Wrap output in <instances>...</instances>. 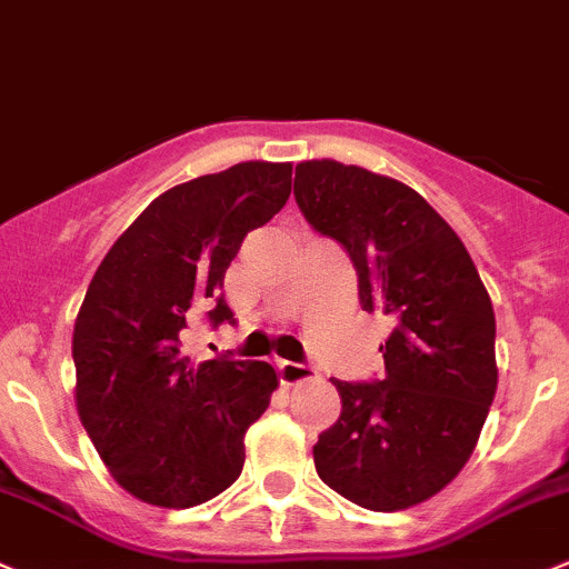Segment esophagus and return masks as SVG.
I'll list each match as a JSON object with an SVG mask.
<instances>
[{
    "label": "esophagus",
    "mask_w": 569,
    "mask_h": 569,
    "mask_svg": "<svg viewBox=\"0 0 569 569\" xmlns=\"http://www.w3.org/2000/svg\"><path fill=\"white\" fill-rule=\"evenodd\" d=\"M278 375H280V383L283 386H295L302 383L313 375V369L308 363H295V361H280L278 363Z\"/></svg>",
    "instance_id": "34e87169"
}]
</instances>
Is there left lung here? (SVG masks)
Here are the masks:
<instances>
[{"label":"left lung","instance_id":"1","mask_svg":"<svg viewBox=\"0 0 569 569\" xmlns=\"http://www.w3.org/2000/svg\"><path fill=\"white\" fill-rule=\"evenodd\" d=\"M295 197L352 258L363 311L395 322L383 378L333 380L341 413L313 465L363 509H411L459 476L481 437L498 389L492 300L456 230L400 180L322 158L297 163Z\"/></svg>","mask_w":569,"mask_h":569}]
</instances>
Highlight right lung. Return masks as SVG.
<instances>
[{"mask_svg": "<svg viewBox=\"0 0 569 569\" xmlns=\"http://www.w3.org/2000/svg\"><path fill=\"white\" fill-rule=\"evenodd\" d=\"M291 194V163L244 161L163 191L116 239L74 322V400L113 481L191 509L241 476L244 433L269 406L267 361L186 356L189 322H233L224 272Z\"/></svg>", "mask_w": 569, "mask_h": 569, "instance_id": "add662e5", "label": "right lung"}]
</instances>
